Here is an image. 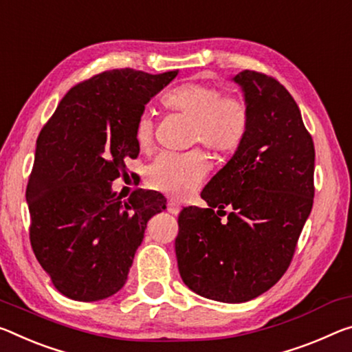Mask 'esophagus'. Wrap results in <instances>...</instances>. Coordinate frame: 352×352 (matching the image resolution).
Instances as JSON below:
<instances>
[{"label":"esophagus","instance_id":"obj_1","mask_svg":"<svg viewBox=\"0 0 352 352\" xmlns=\"http://www.w3.org/2000/svg\"><path fill=\"white\" fill-rule=\"evenodd\" d=\"M167 211H169L170 214H178L180 213V204L175 202V200H169V202H167Z\"/></svg>","mask_w":352,"mask_h":352}]
</instances>
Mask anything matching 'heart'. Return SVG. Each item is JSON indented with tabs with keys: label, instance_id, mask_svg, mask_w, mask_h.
Returning <instances> with one entry per match:
<instances>
[{
	"label": "heart",
	"instance_id": "1",
	"mask_svg": "<svg viewBox=\"0 0 352 352\" xmlns=\"http://www.w3.org/2000/svg\"><path fill=\"white\" fill-rule=\"evenodd\" d=\"M167 109L194 119L192 141L202 142L214 152H233L241 146L249 126V111L241 100L222 96L216 86L206 82H185L163 96ZM135 142L142 152L152 147L155 119L150 109L138 114L133 126ZM210 163L200 150L161 152L147 167V183L174 197H186L202 186Z\"/></svg>",
	"mask_w": 352,
	"mask_h": 352
}]
</instances>
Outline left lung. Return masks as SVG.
<instances>
[{"label": "left lung", "instance_id": "8db88e82", "mask_svg": "<svg viewBox=\"0 0 352 352\" xmlns=\"http://www.w3.org/2000/svg\"><path fill=\"white\" fill-rule=\"evenodd\" d=\"M233 81L246 98L248 133L200 194L208 208L180 211L175 238L185 285L228 304L260 296L285 274L315 196L314 139L292 94L255 70Z\"/></svg>", "mask_w": 352, "mask_h": 352}]
</instances>
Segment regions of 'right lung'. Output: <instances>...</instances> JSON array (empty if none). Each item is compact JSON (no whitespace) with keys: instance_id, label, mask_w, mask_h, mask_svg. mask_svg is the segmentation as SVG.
<instances>
[{"instance_id":"obj_1","label":"right lung","mask_w":352,"mask_h":352,"mask_svg":"<svg viewBox=\"0 0 352 352\" xmlns=\"http://www.w3.org/2000/svg\"><path fill=\"white\" fill-rule=\"evenodd\" d=\"M177 74L94 75L65 94L38 133L26 188L30 241L67 298L92 302L119 292L147 221L166 208L163 194L135 189L122 200L111 183L128 177L126 161L139 155L138 114Z\"/></svg>"}]
</instances>
